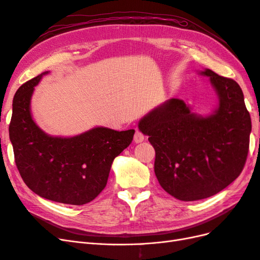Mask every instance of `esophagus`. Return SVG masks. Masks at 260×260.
Listing matches in <instances>:
<instances>
[{
    "mask_svg": "<svg viewBox=\"0 0 260 260\" xmlns=\"http://www.w3.org/2000/svg\"><path fill=\"white\" fill-rule=\"evenodd\" d=\"M133 140H135V142H136V143H141V142H143V141H144V136H143V133L141 132V131H139V130H137V131H136V133H135V138H133Z\"/></svg>",
    "mask_w": 260,
    "mask_h": 260,
    "instance_id": "esophagus-1",
    "label": "esophagus"
}]
</instances>
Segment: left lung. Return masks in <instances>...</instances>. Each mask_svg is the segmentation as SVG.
Here are the masks:
<instances>
[{
    "mask_svg": "<svg viewBox=\"0 0 260 260\" xmlns=\"http://www.w3.org/2000/svg\"><path fill=\"white\" fill-rule=\"evenodd\" d=\"M219 99L209 116L191 112L182 100L171 99L139 122L155 149L154 170L165 191L192 202L215 195L237 179L245 165L251 121L240 85L210 69Z\"/></svg>",
    "mask_w": 260,
    "mask_h": 260,
    "instance_id": "1",
    "label": "left lung"
}]
</instances>
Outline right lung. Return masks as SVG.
I'll list each match as a JSON object with an SVG mask.
<instances>
[{
	"instance_id": "add662e5",
	"label": "right lung",
	"mask_w": 260,
	"mask_h": 260,
	"mask_svg": "<svg viewBox=\"0 0 260 260\" xmlns=\"http://www.w3.org/2000/svg\"><path fill=\"white\" fill-rule=\"evenodd\" d=\"M45 72L15 93L10 139L23 182L41 198L83 205L106 186L115 157L132 142L135 130L93 128L70 138L51 137L38 127L30 112L35 86Z\"/></svg>"
}]
</instances>
